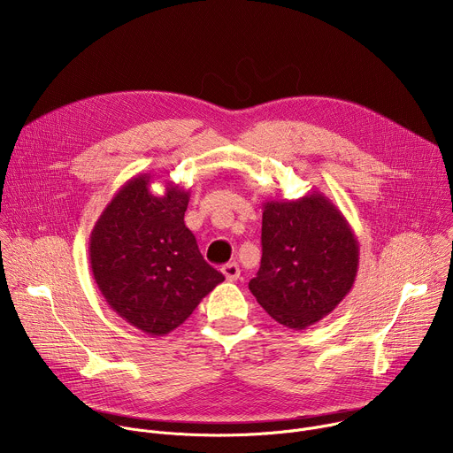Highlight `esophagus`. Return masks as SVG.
Here are the masks:
<instances>
[{
    "label": "esophagus",
    "instance_id": "34e87169",
    "mask_svg": "<svg viewBox=\"0 0 453 453\" xmlns=\"http://www.w3.org/2000/svg\"><path fill=\"white\" fill-rule=\"evenodd\" d=\"M222 274L226 276V280H229V281H236L238 278H240V267L233 262V264H226L224 267H222Z\"/></svg>",
    "mask_w": 453,
    "mask_h": 453
}]
</instances>
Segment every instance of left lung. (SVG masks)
Wrapping results in <instances>:
<instances>
[{
    "instance_id": "left-lung-1",
    "label": "left lung",
    "mask_w": 453,
    "mask_h": 453,
    "mask_svg": "<svg viewBox=\"0 0 453 453\" xmlns=\"http://www.w3.org/2000/svg\"><path fill=\"white\" fill-rule=\"evenodd\" d=\"M358 240L320 191L297 201L264 203L262 265L249 290L280 325L304 330L349 294Z\"/></svg>"
}]
</instances>
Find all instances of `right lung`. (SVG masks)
I'll list each match as a JSON object with an SVG mask.
<instances>
[{
	"label": "right lung",
	"mask_w": 453,
	"mask_h": 453,
	"mask_svg": "<svg viewBox=\"0 0 453 453\" xmlns=\"http://www.w3.org/2000/svg\"><path fill=\"white\" fill-rule=\"evenodd\" d=\"M150 173L127 180L89 238L93 278L107 304L128 325L166 335L191 315L224 276L203 257L184 226L189 191L166 182L149 189Z\"/></svg>",
	"instance_id": "right-lung-1"
}]
</instances>
